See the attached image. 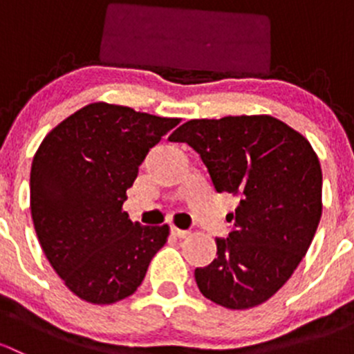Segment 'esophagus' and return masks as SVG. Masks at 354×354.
Listing matches in <instances>:
<instances>
[{
    "mask_svg": "<svg viewBox=\"0 0 354 354\" xmlns=\"http://www.w3.org/2000/svg\"><path fill=\"white\" fill-rule=\"evenodd\" d=\"M171 233H173L176 238H187L188 234H190V231H185V230H180V227L173 226L171 227Z\"/></svg>",
    "mask_w": 354,
    "mask_h": 354,
    "instance_id": "1",
    "label": "esophagus"
}]
</instances>
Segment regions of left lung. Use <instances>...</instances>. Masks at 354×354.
Here are the masks:
<instances>
[{"label":"left lung","mask_w":354,"mask_h":354,"mask_svg":"<svg viewBox=\"0 0 354 354\" xmlns=\"http://www.w3.org/2000/svg\"><path fill=\"white\" fill-rule=\"evenodd\" d=\"M171 142H187L202 157L219 194L240 195L217 238V259L195 269L205 298L246 310L267 301L308 252L322 216V167L310 142L269 114L190 120Z\"/></svg>","instance_id":"8db88e82"}]
</instances>
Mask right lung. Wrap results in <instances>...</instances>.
Returning <instances> with one entry per match:
<instances>
[{
    "mask_svg": "<svg viewBox=\"0 0 354 354\" xmlns=\"http://www.w3.org/2000/svg\"><path fill=\"white\" fill-rule=\"evenodd\" d=\"M178 118L92 102L53 128L30 169V212L49 263L84 301L133 295L169 226H140L123 210L138 166Z\"/></svg>",
    "mask_w": 354,
    "mask_h": 354,
    "instance_id": "add662e5",
    "label": "right lung"
}]
</instances>
